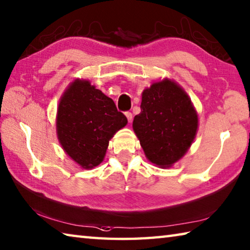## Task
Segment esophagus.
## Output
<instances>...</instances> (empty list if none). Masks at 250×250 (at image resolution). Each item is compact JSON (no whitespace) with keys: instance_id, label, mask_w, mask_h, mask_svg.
Masks as SVG:
<instances>
[{"instance_id":"34e87169","label":"esophagus","mask_w":250,"mask_h":250,"mask_svg":"<svg viewBox=\"0 0 250 250\" xmlns=\"http://www.w3.org/2000/svg\"><path fill=\"white\" fill-rule=\"evenodd\" d=\"M125 117H126V119H128V121H129V122H131V121H132V113H131V112H129V111H126V112L125 113Z\"/></svg>"}]
</instances>
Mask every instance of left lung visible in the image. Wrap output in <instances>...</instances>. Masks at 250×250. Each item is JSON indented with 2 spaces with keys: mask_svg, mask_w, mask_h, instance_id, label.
Listing matches in <instances>:
<instances>
[{
  "mask_svg": "<svg viewBox=\"0 0 250 250\" xmlns=\"http://www.w3.org/2000/svg\"><path fill=\"white\" fill-rule=\"evenodd\" d=\"M132 126L147 160L169 168L191 146L198 132V112L185 89L166 78L143 90L141 112Z\"/></svg>",
  "mask_w": 250,
  "mask_h": 250,
  "instance_id": "8db88e82",
  "label": "left lung"
}]
</instances>
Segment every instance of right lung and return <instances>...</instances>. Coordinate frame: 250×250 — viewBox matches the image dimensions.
Here are the masks:
<instances>
[{
	"label": "right lung",
	"instance_id": "1",
	"mask_svg": "<svg viewBox=\"0 0 250 250\" xmlns=\"http://www.w3.org/2000/svg\"><path fill=\"white\" fill-rule=\"evenodd\" d=\"M126 124L112 99L88 80L72 81L59 101L58 140L63 151L84 169L101 164L110 139Z\"/></svg>",
	"mask_w": 250,
	"mask_h": 250
}]
</instances>
